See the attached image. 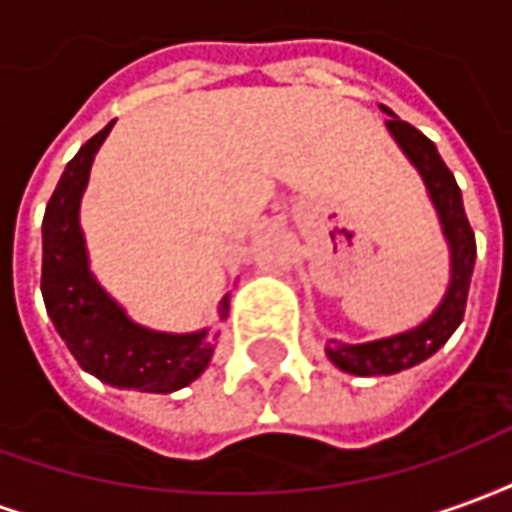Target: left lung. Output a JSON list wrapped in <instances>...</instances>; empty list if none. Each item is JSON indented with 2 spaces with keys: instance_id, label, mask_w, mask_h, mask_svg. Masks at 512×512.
<instances>
[{
  "instance_id": "1",
  "label": "left lung",
  "mask_w": 512,
  "mask_h": 512,
  "mask_svg": "<svg viewBox=\"0 0 512 512\" xmlns=\"http://www.w3.org/2000/svg\"><path fill=\"white\" fill-rule=\"evenodd\" d=\"M384 112L389 115V120H386L389 134L395 136L400 150L417 167V172L425 180L430 202L439 213L441 233L450 246V288L428 321H422L408 332L359 345L329 340L326 356L343 373H351V376H392V373L408 370V367L419 365L428 356L436 354L441 345L450 340L452 332L461 326L463 312H466V296H469V282H472L474 257H477L472 224L463 211L461 189L455 183V175L441 161L436 145L411 123L392 115L386 106Z\"/></svg>"
}]
</instances>
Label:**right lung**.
<instances>
[{"instance_id": "1", "label": "right lung", "mask_w": 512, "mask_h": 512, "mask_svg": "<svg viewBox=\"0 0 512 512\" xmlns=\"http://www.w3.org/2000/svg\"><path fill=\"white\" fill-rule=\"evenodd\" d=\"M112 126L115 120L79 147L46 205L40 290L54 329L82 370L109 386L167 395L191 384L208 367L216 334L208 329L191 334L145 329L131 321L93 277L79 227V205L95 153ZM227 312L230 296L219 304L222 318H227Z\"/></svg>"}]
</instances>
